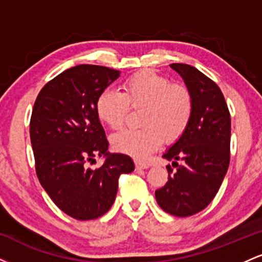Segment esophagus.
Returning <instances> with one entry per match:
<instances>
[{
	"label": "esophagus",
	"instance_id": "esophagus-1",
	"mask_svg": "<svg viewBox=\"0 0 262 262\" xmlns=\"http://www.w3.org/2000/svg\"><path fill=\"white\" fill-rule=\"evenodd\" d=\"M135 167L139 170H144V169H149V165L145 164V162H139V161H135Z\"/></svg>",
	"mask_w": 262,
	"mask_h": 262
}]
</instances>
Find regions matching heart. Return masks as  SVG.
Masks as SVG:
<instances>
[{
	"label": "heart",
	"instance_id": "obj_1",
	"mask_svg": "<svg viewBox=\"0 0 262 262\" xmlns=\"http://www.w3.org/2000/svg\"><path fill=\"white\" fill-rule=\"evenodd\" d=\"M130 108H143L138 129H123L111 138L116 151L144 160L162 140L175 143L187 130L193 117V96L186 86L172 83L167 77L150 70L132 75L122 92L104 90L96 100L98 119L112 129L125 122Z\"/></svg>",
	"mask_w": 262,
	"mask_h": 262
}]
</instances>
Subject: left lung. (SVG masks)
<instances>
[{"label":"left lung","instance_id":"left-lung-1","mask_svg":"<svg viewBox=\"0 0 262 262\" xmlns=\"http://www.w3.org/2000/svg\"><path fill=\"white\" fill-rule=\"evenodd\" d=\"M170 66L185 80L194 110L187 130L162 155L176 170L166 166L169 180L155 197L165 212L188 217L212 202L229 167L230 113L214 81L191 65Z\"/></svg>","mask_w":262,"mask_h":262}]
</instances>
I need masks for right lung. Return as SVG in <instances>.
I'll return each instance as SVG.
<instances>
[{"mask_svg":"<svg viewBox=\"0 0 262 262\" xmlns=\"http://www.w3.org/2000/svg\"><path fill=\"white\" fill-rule=\"evenodd\" d=\"M119 77V71L100 65H77L54 77L39 92L29 133L39 182L53 202L79 221L96 219L110 210L122 173L134 170L124 154H110L96 114V100ZM106 161L88 166L96 156Z\"/></svg>","mask_w":262,"mask_h":262,"instance_id":"1","label":"right lung"}]
</instances>
